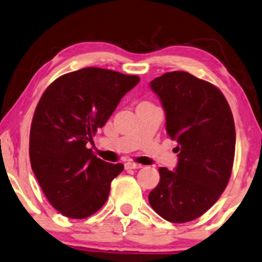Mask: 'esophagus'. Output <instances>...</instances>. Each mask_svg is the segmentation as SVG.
I'll use <instances>...</instances> for the list:
<instances>
[{
  "instance_id": "34e87169",
  "label": "esophagus",
  "mask_w": 262,
  "mask_h": 262,
  "mask_svg": "<svg viewBox=\"0 0 262 262\" xmlns=\"http://www.w3.org/2000/svg\"><path fill=\"white\" fill-rule=\"evenodd\" d=\"M125 167H126V169H134V170H136V169H141L142 165H141V164L132 163V161H127V163L125 164Z\"/></svg>"
}]
</instances>
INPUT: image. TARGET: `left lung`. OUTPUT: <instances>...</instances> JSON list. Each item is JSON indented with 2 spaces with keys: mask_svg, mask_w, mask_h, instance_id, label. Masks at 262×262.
I'll use <instances>...</instances> for the list:
<instances>
[{
  "mask_svg": "<svg viewBox=\"0 0 262 262\" xmlns=\"http://www.w3.org/2000/svg\"><path fill=\"white\" fill-rule=\"evenodd\" d=\"M177 141L175 171L159 167L160 181L148 195L154 211L175 224L195 220L217 202L230 181L235 150L233 115L217 87L186 72L150 81Z\"/></svg>",
  "mask_w": 262,
  "mask_h": 262,
  "instance_id": "1",
  "label": "left lung"
}]
</instances>
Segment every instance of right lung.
<instances>
[{
	"label": "right lung",
	"instance_id": "add662e5",
	"mask_svg": "<svg viewBox=\"0 0 262 262\" xmlns=\"http://www.w3.org/2000/svg\"><path fill=\"white\" fill-rule=\"evenodd\" d=\"M138 82L137 75L83 68L58 77L41 96L30 128L31 169L48 202L67 217L98 211L124 170L86 146Z\"/></svg>",
	"mask_w": 262,
	"mask_h": 262
}]
</instances>
